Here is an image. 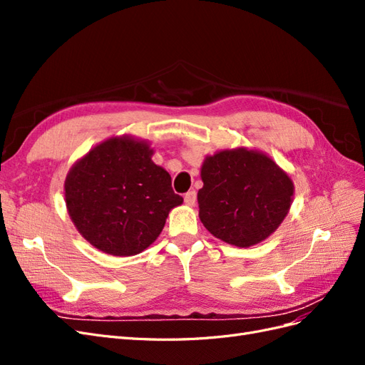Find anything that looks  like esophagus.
Instances as JSON below:
<instances>
[{"label":"esophagus","mask_w":365,"mask_h":365,"mask_svg":"<svg viewBox=\"0 0 365 365\" xmlns=\"http://www.w3.org/2000/svg\"><path fill=\"white\" fill-rule=\"evenodd\" d=\"M184 202H185L187 205L193 207V205H195V202H196V192H195V190L187 192V193H185V196H184Z\"/></svg>","instance_id":"obj_1"}]
</instances>
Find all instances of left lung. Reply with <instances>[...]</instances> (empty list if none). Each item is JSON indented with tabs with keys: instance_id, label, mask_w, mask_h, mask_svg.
Here are the masks:
<instances>
[{
	"instance_id": "1",
	"label": "left lung",
	"mask_w": 365,
	"mask_h": 365,
	"mask_svg": "<svg viewBox=\"0 0 365 365\" xmlns=\"http://www.w3.org/2000/svg\"><path fill=\"white\" fill-rule=\"evenodd\" d=\"M197 192L200 219L215 237L239 248L268 239L288 216L291 176L269 155L235 148L207 155Z\"/></svg>"
}]
</instances>
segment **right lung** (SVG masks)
<instances>
[{"label": "right lung", "mask_w": 365, "mask_h": 365, "mask_svg": "<svg viewBox=\"0 0 365 365\" xmlns=\"http://www.w3.org/2000/svg\"><path fill=\"white\" fill-rule=\"evenodd\" d=\"M146 140L111 137L77 160L65 178V204L74 227L111 256H135L157 240L182 197L169 172L152 161Z\"/></svg>", "instance_id": "right-lung-1"}]
</instances>
